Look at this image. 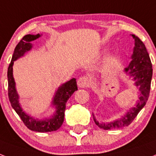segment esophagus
Instances as JSON below:
<instances>
[{"label":"esophagus","instance_id":"1","mask_svg":"<svg viewBox=\"0 0 156 156\" xmlns=\"http://www.w3.org/2000/svg\"><path fill=\"white\" fill-rule=\"evenodd\" d=\"M89 77L87 76H81L80 77L78 80H77V84L80 88H85L89 85Z\"/></svg>","mask_w":156,"mask_h":156}]
</instances>
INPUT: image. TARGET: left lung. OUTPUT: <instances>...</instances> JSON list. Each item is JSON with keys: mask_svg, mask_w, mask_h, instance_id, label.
I'll list each match as a JSON object with an SVG mask.
<instances>
[{"mask_svg": "<svg viewBox=\"0 0 156 156\" xmlns=\"http://www.w3.org/2000/svg\"><path fill=\"white\" fill-rule=\"evenodd\" d=\"M132 37L135 40V47L132 55V61L127 67H125V72L129 73L130 76L133 77L136 86L139 88V100L136 106L131 108L122 118L109 124H101L94 117L95 124L105 130L119 129L129 125L144 107L149 98L153 72L151 62L144 43L137 36L132 35Z\"/></svg>", "mask_w": 156, "mask_h": 156, "instance_id": "obj_1", "label": "left lung"}]
</instances>
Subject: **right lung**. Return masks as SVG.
Here are the masks:
<instances>
[{
    "mask_svg": "<svg viewBox=\"0 0 156 156\" xmlns=\"http://www.w3.org/2000/svg\"><path fill=\"white\" fill-rule=\"evenodd\" d=\"M40 37V35H26L24 36L19 44L14 49V54L12 57L11 62L8 67V96L12 107L14 108L16 113L19 115L23 124L32 131L40 133L52 132L56 131L61 127L64 120V112L66 109V102L73 93L77 90L76 80L72 78L71 80L67 81L59 87L57 90L56 94L53 99V105L56 107V112L49 119H44L43 120H37L23 112L21 107L19 103V95L15 89V82L13 77V65L14 62L23 56L27 51L32 49L31 41Z\"/></svg>",
    "mask_w": 156,
    "mask_h": 156,
    "instance_id": "1",
    "label": "right lung"
}]
</instances>
